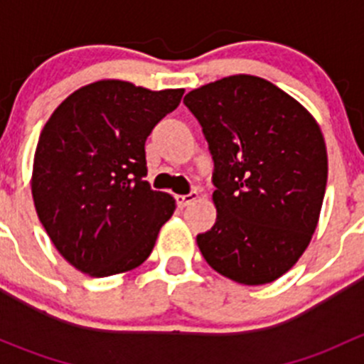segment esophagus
<instances>
[{"label":"esophagus","mask_w":364,"mask_h":364,"mask_svg":"<svg viewBox=\"0 0 364 364\" xmlns=\"http://www.w3.org/2000/svg\"><path fill=\"white\" fill-rule=\"evenodd\" d=\"M197 199H199V193L192 192V193H186V196H178L176 197V203H178L179 208H185V205L196 203Z\"/></svg>","instance_id":"esophagus-1"}]
</instances>
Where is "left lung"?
<instances>
[{
  "mask_svg": "<svg viewBox=\"0 0 364 364\" xmlns=\"http://www.w3.org/2000/svg\"><path fill=\"white\" fill-rule=\"evenodd\" d=\"M183 102L215 160L216 222L197 236L200 253L237 284L278 280L306 250L321 216L328 151L317 119L247 73L204 84Z\"/></svg>",
  "mask_w": 364,
  "mask_h": 364,
  "instance_id": "obj_1",
  "label": "left lung"
}]
</instances>
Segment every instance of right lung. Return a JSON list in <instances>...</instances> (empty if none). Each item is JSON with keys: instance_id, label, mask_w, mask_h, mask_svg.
Instances as JSON below:
<instances>
[{"instance_id": "right-lung-1", "label": "right lung", "mask_w": 364, "mask_h": 364, "mask_svg": "<svg viewBox=\"0 0 364 364\" xmlns=\"http://www.w3.org/2000/svg\"><path fill=\"white\" fill-rule=\"evenodd\" d=\"M183 93L104 79L50 114L33 159V203L56 250L80 273H127L153 252L176 200L144 181V144Z\"/></svg>"}]
</instances>
